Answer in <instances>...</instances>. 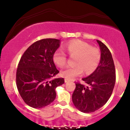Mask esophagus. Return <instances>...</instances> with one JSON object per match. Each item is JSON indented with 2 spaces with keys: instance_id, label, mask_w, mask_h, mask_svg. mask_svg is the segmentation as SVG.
I'll return each instance as SVG.
<instances>
[{
  "instance_id": "34e87169",
  "label": "esophagus",
  "mask_w": 130,
  "mask_h": 130,
  "mask_svg": "<svg viewBox=\"0 0 130 130\" xmlns=\"http://www.w3.org/2000/svg\"><path fill=\"white\" fill-rule=\"evenodd\" d=\"M70 81L71 80H69V79H67V78H65V82H70Z\"/></svg>"
}]
</instances>
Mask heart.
<instances>
[{
	"label": "heart",
	"mask_w": 130,
	"mask_h": 130,
	"mask_svg": "<svg viewBox=\"0 0 130 130\" xmlns=\"http://www.w3.org/2000/svg\"><path fill=\"white\" fill-rule=\"evenodd\" d=\"M67 53L70 56L77 55L75 66L68 67L61 72L65 78L72 80L81 75L84 70L86 75L95 71L101 60V52L98 48L90 46L87 42L76 40L68 43L65 46ZM66 53L61 50H57L53 55V61L59 67H63L67 63Z\"/></svg>",
	"instance_id": "heart-1"
}]
</instances>
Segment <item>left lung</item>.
I'll return each mask as SVG.
<instances>
[{
  "label": "left lung",
  "instance_id": "8db88e82",
  "mask_svg": "<svg viewBox=\"0 0 130 130\" xmlns=\"http://www.w3.org/2000/svg\"><path fill=\"white\" fill-rule=\"evenodd\" d=\"M101 50V60L96 70L82 80L86 85L76 82L72 94L75 106L81 112L90 113L103 107L112 94L116 82L113 59L105 44L97 40Z\"/></svg>",
  "mask_w": 130,
  "mask_h": 130
}]
</instances>
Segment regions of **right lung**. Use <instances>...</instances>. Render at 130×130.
<instances>
[{"instance_id": "right-lung-1", "label": "right lung", "mask_w": 130, "mask_h": 130, "mask_svg": "<svg viewBox=\"0 0 130 130\" xmlns=\"http://www.w3.org/2000/svg\"><path fill=\"white\" fill-rule=\"evenodd\" d=\"M60 40L43 39L35 42L23 53L16 72V86L24 103L33 108L49 105L56 98L55 89L63 78H51L59 73L53 55Z\"/></svg>"}]
</instances>
